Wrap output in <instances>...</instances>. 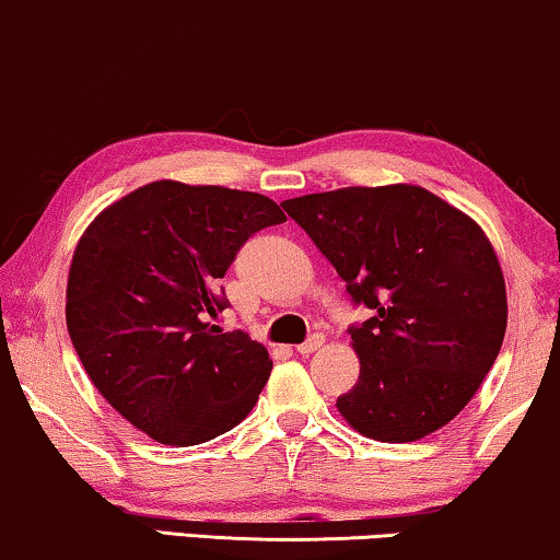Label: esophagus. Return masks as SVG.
<instances>
[{"label":"esophagus","instance_id":"1","mask_svg":"<svg viewBox=\"0 0 560 560\" xmlns=\"http://www.w3.org/2000/svg\"><path fill=\"white\" fill-rule=\"evenodd\" d=\"M322 342H325V335L317 332V335H312L310 340H304L302 345H296V352H299V355H310V352L322 348Z\"/></svg>","mask_w":560,"mask_h":560}]
</instances>
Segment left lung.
I'll list each match as a JSON object with an SVG mask.
<instances>
[{
  "label": "left lung",
  "mask_w": 560,
  "mask_h": 560,
  "mask_svg": "<svg viewBox=\"0 0 560 560\" xmlns=\"http://www.w3.org/2000/svg\"><path fill=\"white\" fill-rule=\"evenodd\" d=\"M373 317L350 325L360 377L337 398L352 429L416 441L454 419L500 355L508 296L475 220L423 187H345L283 200Z\"/></svg>",
  "instance_id": "left-lung-1"
}]
</instances>
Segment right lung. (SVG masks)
Listing matches in <instances>:
<instances>
[{
  "instance_id": "1",
  "label": "right lung",
  "mask_w": 560,
  "mask_h": 560,
  "mask_svg": "<svg viewBox=\"0 0 560 560\" xmlns=\"http://www.w3.org/2000/svg\"><path fill=\"white\" fill-rule=\"evenodd\" d=\"M256 192L144 185L93 220L68 273V335L85 373L126 421L162 444L192 446L246 419L273 362L223 332L225 277L250 235L283 223Z\"/></svg>"
}]
</instances>
